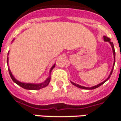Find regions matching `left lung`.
Masks as SVG:
<instances>
[{"label":"left lung","mask_w":121,"mask_h":121,"mask_svg":"<svg viewBox=\"0 0 121 121\" xmlns=\"http://www.w3.org/2000/svg\"><path fill=\"white\" fill-rule=\"evenodd\" d=\"M103 38H104V40L105 42H110V43L111 46H112V50H113V56H114V63H113V69H112V71H111L110 74V76H108V78L106 79L105 81H104L103 82H102V83H100V84H99V85H97L94 86H92V87H90V88H89V87H85V86H81V85H78V84H76V83H73V82H71L72 85H74V86H77V87H78V88H83V89H87V90H92V89H95V88H98L99 86H100L102 85L103 84H104V83H105V82H106V81H107V80H108V79L110 78L111 74H112V72H113V67H114V64H115V49H114V46H113V43L112 42H110V38H108V37H107V36H104Z\"/></svg>","instance_id":"obj_1"}]
</instances>
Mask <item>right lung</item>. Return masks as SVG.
Returning <instances> with one entry per match:
<instances>
[{
  "label": "right lung",
  "mask_w": 121,
  "mask_h": 121,
  "mask_svg": "<svg viewBox=\"0 0 121 121\" xmlns=\"http://www.w3.org/2000/svg\"><path fill=\"white\" fill-rule=\"evenodd\" d=\"M9 54H8V55ZM7 63H8V58H7ZM55 67V64L52 67V68L51 69V70H50V72H51V70L53 69ZM9 70V75H10L11 78L12 79L15 83H17L18 85H19L20 86H21L24 89H27V90H39V89H41V88H44L45 86H47L48 85H49V82H50V80H51V78L50 77L47 78V79L46 81H45L44 83H40V84H31V83H21L20 81H17L16 79L14 78L13 75H12V73L11 72V70L9 69H8Z\"/></svg>",
  "instance_id": "obj_1"
}]
</instances>
